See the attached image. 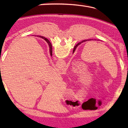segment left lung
I'll use <instances>...</instances> for the list:
<instances>
[{"label": "left lung", "instance_id": "left-lung-1", "mask_svg": "<svg viewBox=\"0 0 128 128\" xmlns=\"http://www.w3.org/2000/svg\"><path fill=\"white\" fill-rule=\"evenodd\" d=\"M48 40V39H47ZM82 40V42H80V43H78V44L76 45V46H75V47H74V50H73V52H72V53H74V52H75V50H76V47H78V45H79L80 44H81V43H82V42H87V41H92V40ZM48 42H49V43H50V45L51 46H52V44H51V43H50V40H48Z\"/></svg>", "mask_w": 128, "mask_h": 128}]
</instances>
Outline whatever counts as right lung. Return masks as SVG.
Masks as SVG:
<instances>
[{
  "instance_id": "obj_1",
  "label": "right lung",
  "mask_w": 128,
  "mask_h": 128,
  "mask_svg": "<svg viewBox=\"0 0 128 128\" xmlns=\"http://www.w3.org/2000/svg\"><path fill=\"white\" fill-rule=\"evenodd\" d=\"M40 37L42 38H43V39H44V40H46V41L48 43V45H49V47H50V54L51 56H52V46H51L50 45V43H49V42H48V40L47 38H45L44 37L40 36Z\"/></svg>"
}]
</instances>
